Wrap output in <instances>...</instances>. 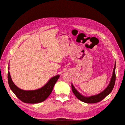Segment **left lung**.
Wrapping results in <instances>:
<instances>
[{"label":"left lung","mask_w":125,"mask_h":125,"mask_svg":"<svg viewBox=\"0 0 125 125\" xmlns=\"http://www.w3.org/2000/svg\"><path fill=\"white\" fill-rule=\"evenodd\" d=\"M115 67L113 69V75L111 78L110 83L108 85V86L105 89V90H104L103 92L100 93L99 94H98L97 95H93L89 97H84L83 95L79 93L77 91L76 89L74 87L73 85L71 84V88H72V91L73 93L76 95V97L78 98L79 100H81L82 102L86 103H89V104H92V103H96L98 102H100L103 99L107 96V95L109 94L115 86Z\"/></svg>","instance_id":"obj_1"}]
</instances>
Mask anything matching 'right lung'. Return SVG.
Here are the masks:
<instances>
[{
    "instance_id": "1",
    "label": "right lung",
    "mask_w": 125,
    "mask_h": 125,
    "mask_svg": "<svg viewBox=\"0 0 125 125\" xmlns=\"http://www.w3.org/2000/svg\"><path fill=\"white\" fill-rule=\"evenodd\" d=\"M59 77V75L53 77L44 86L40 89L26 91L18 88L15 85L10 77V71H8V82L10 89L21 101L30 104L39 103L46 100L52 93L53 87Z\"/></svg>"
}]
</instances>
